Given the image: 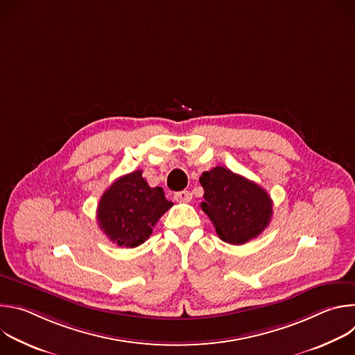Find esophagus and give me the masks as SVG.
Returning a JSON list of instances; mask_svg holds the SVG:
<instances>
[{
	"label": "esophagus",
	"instance_id": "obj_1",
	"mask_svg": "<svg viewBox=\"0 0 355 355\" xmlns=\"http://www.w3.org/2000/svg\"><path fill=\"white\" fill-rule=\"evenodd\" d=\"M174 199L177 202H184V204H188V202H191V199H192V193L189 191H180V192H175Z\"/></svg>",
	"mask_w": 355,
	"mask_h": 355
}]
</instances>
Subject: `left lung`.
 I'll list each match as a JSON object with an SVG mask.
<instances>
[{
	"label": "left lung",
	"instance_id": "left-lung-1",
	"mask_svg": "<svg viewBox=\"0 0 355 355\" xmlns=\"http://www.w3.org/2000/svg\"><path fill=\"white\" fill-rule=\"evenodd\" d=\"M204 202L200 204L220 240L244 244L260 236L272 216V200L266 189L229 168L202 173Z\"/></svg>",
	"mask_w": 355,
	"mask_h": 355
}]
</instances>
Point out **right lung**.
<instances>
[{"label":"right lung","instance_id":"add662e5","mask_svg":"<svg viewBox=\"0 0 355 355\" xmlns=\"http://www.w3.org/2000/svg\"><path fill=\"white\" fill-rule=\"evenodd\" d=\"M171 207L163 188L148 187L141 170H137L118 178L101 196L96 220L112 243L132 248L148 239Z\"/></svg>","mask_w":355,"mask_h":355}]
</instances>
